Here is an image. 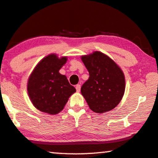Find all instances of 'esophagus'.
Returning a JSON list of instances; mask_svg holds the SVG:
<instances>
[{
	"label": "esophagus",
	"mask_w": 158,
	"mask_h": 158,
	"mask_svg": "<svg viewBox=\"0 0 158 158\" xmlns=\"http://www.w3.org/2000/svg\"><path fill=\"white\" fill-rule=\"evenodd\" d=\"M76 90L77 92H80V90H81V86H80L79 84H77L76 85Z\"/></svg>",
	"instance_id": "esophagus-1"
}]
</instances>
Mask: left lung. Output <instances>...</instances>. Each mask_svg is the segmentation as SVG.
Listing matches in <instances>:
<instances>
[{"label": "left lung", "instance_id": "left-lung-1", "mask_svg": "<svg viewBox=\"0 0 158 158\" xmlns=\"http://www.w3.org/2000/svg\"><path fill=\"white\" fill-rule=\"evenodd\" d=\"M89 72L81 92L89 108L96 113L114 109L121 101L125 90L122 70L110 57L99 51L81 56Z\"/></svg>", "mask_w": 158, "mask_h": 158}]
</instances>
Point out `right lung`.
Listing matches in <instances>:
<instances>
[{
    "instance_id": "1",
    "label": "right lung",
    "mask_w": 158,
    "mask_h": 158,
    "mask_svg": "<svg viewBox=\"0 0 158 158\" xmlns=\"http://www.w3.org/2000/svg\"><path fill=\"white\" fill-rule=\"evenodd\" d=\"M67 57L51 54L40 61L28 79L27 91L34 106L39 110L56 114L63 110L76 89L67 77L59 72L66 63Z\"/></svg>"
}]
</instances>
